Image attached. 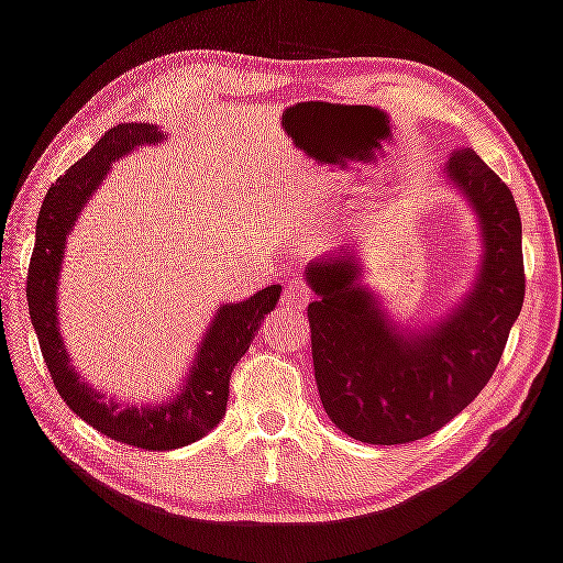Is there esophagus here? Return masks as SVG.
Wrapping results in <instances>:
<instances>
[{"mask_svg": "<svg viewBox=\"0 0 563 563\" xmlns=\"http://www.w3.org/2000/svg\"><path fill=\"white\" fill-rule=\"evenodd\" d=\"M311 299V289L307 287V282L301 279V276H291L287 282V287H284V297L282 303H287L291 309H303Z\"/></svg>", "mask_w": 563, "mask_h": 563, "instance_id": "1", "label": "esophagus"}]
</instances>
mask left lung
<instances>
[{
	"mask_svg": "<svg viewBox=\"0 0 563 563\" xmlns=\"http://www.w3.org/2000/svg\"><path fill=\"white\" fill-rule=\"evenodd\" d=\"M446 181L482 229V264L462 301L423 329H401L362 284L354 246L307 266L311 356L329 419L364 444H409L472 404L504 354L523 303L521 217L506 184L474 150H456Z\"/></svg>",
	"mask_w": 563,
	"mask_h": 563,
	"instance_id": "obj_1",
	"label": "left lung"
}]
</instances>
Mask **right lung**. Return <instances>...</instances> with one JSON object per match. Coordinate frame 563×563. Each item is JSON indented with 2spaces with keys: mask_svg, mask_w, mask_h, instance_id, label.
<instances>
[{
  "mask_svg": "<svg viewBox=\"0 0 563 563\" xmlns=\"http://www.w3.org/2000/svg\"><path fill=\"white\" fill-rule=\"evenodd\" d=\"M164 132L156 124H119L91 146V152L52 184L36 219V242L26 276V301L30 317L40 339L42 356L47 362L52 382L67 407L104 434L122 444L169 451L187 446L211 431L224 417L229 399V376L239 358L260 334L264 314L276 307L282 287L272 284L254 297L239 303H221L214 321L207 327L205 339L195 354L187 376L167 401L136 404L104 399V394L81 379L77 366L64 346L57 314L59 274L67 236L95 195L97 187L112 169V162L136 146L159 144Z\"/></svg>",
  "mask_w": 563,
  "mask_h": 563,
  "instance_id": "obj_1",
  "label": "right lung"
}]
</instances>
